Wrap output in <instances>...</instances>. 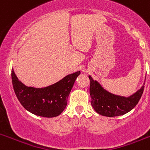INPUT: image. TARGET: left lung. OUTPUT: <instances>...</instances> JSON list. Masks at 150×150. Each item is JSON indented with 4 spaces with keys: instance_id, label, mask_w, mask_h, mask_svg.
Returning a JSON list of instances; mask_svg holds the SVG:
<instances>
[{
    "instance_id": "left-lung-1",
    "label": "left lung",
    "mask_w": 150,
    "mask_h": 150,
    "mask_svg": "<svg viewBox=\"0 0 150 150\" xmlns=\"http://www.w3.org/2000/svg\"><path fill=\"white\" fill-rule=\"evenodd\" d=\"M88 78L91 106L101 116L113 117L125 114L137 105L144 92L145 82L135 93L129 97H125L109 92L91 76H88Z\"/></svg>"
}]
</instances>
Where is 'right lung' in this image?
Returning <instances> with one entry per match:
<instances>
[{"label":"right lung","mask_w":150,"mask_h":150,"mask_svg":"<svg viewBox=\"0 0 150 150\" xmlns=\"http://www.w3.org/2000/svg\"><path fill=\"white\" fill-rule=\"evenodd\" d=\"M80 71L67 75L59 82L43 88L27 86L18 79L12 69V82L17 98L28 111L43 117L60 115L65 109L69 94Z\"/></svg>","instance_id":"right-lung-1"}]
</instances>
